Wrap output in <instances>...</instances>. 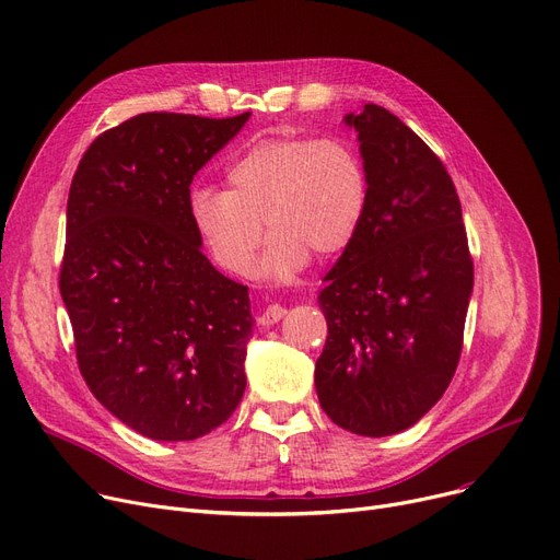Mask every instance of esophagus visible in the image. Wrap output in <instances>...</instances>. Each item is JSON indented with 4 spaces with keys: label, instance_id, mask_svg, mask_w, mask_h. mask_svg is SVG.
Returning <instances> with one entry per match:
<instances>
[{
    "label": "esophagus",
    "instance_id": "esophagus-1",
    "mask_svg": "<svg viewBox=\"0 0 560 560\" xmlns=\"http://www.w3.org/2000/svg\"><path fill=\"white\" fill-rule=\"evenodd\" d=\"M285 313H288V311H285L281 304H270V306H267V308L260 313L258 323H260L262 327H272V325H277L279 320L285 318Z\"/></svg>",
    "mask_w": 560,
    "mask_h": 560
}]
</instances>
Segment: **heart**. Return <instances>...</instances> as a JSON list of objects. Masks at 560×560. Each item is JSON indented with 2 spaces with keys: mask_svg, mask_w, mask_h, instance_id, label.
<instances>
[{
  "mask_svg": "<svg viewBox=\"0 0 560 560\" xmlns=\"http://www.w3.org/2000/svg\"><path fill=\"white\" fill-rule=\"evenodd\" d=\"M226 189L197 187L189 220L222 270L247 277L262 240L270 242L258 275L293 279L311 256L343 254L369 208V172L346 137H265L224 172Z\"/></svg>",
  "mask_w": 560,
  "mask_h": 560,
  "instance_id": "obj_1",
  "label": "heart"
}]
</instances>
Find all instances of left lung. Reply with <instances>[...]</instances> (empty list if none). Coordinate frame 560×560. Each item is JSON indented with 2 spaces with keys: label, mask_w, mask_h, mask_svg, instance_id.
<instances>
[{
  "label": "left lung",
  "mask_w": 560,
  "mask_h": 560,
  "mask_svg": "<svg viewBox=\"0 0 560 560\" xmlns=\"http://www.w3.org/2000/svg\"><path fill=\"white\" fill-rule=\"evenodd\" d=\"M369 208L318 295L327 343L315 361L325 415L361 436L415 425L448 388L465 338L474 260L455 185L402 120L363 105Z\"/></svg>",
  "instance_id": "1"
}]
</instances>
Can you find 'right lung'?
Segmentation results:
<instances>
[{"instance_id": "add662e5", "label": "right lung", "mask_w": 560, "mask_h": 560, "mask_svg": "<svg viewBox=\"0 0 560 560\" xmlns=\"http://www.w3.org/2000/svg\"><path fill=\"white\" fill-rule=\"evenodd\" d=\"M249 116H132L95 137L70 183L59 290L78 366L149 440H197L245 394L249 288L203 256L189 185Z\"/></svg>"}]
</instances>
